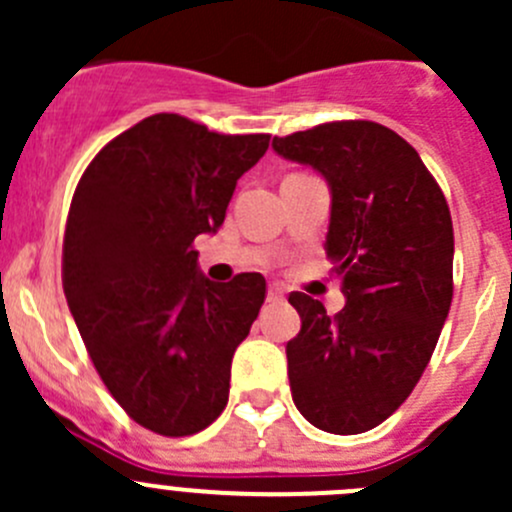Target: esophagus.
<instances>
[{
    "label": "esophagus",
    "mask_w": 512,
    "mask_h": 512,
    "mask_svg": "<svg viewBox=\"0 0 512 512\" xmlns=\"http://www.w3.org/2000/svg\"><path fill=\"white\" fill-rule=\"evenodd\" d=\"M285 299V292H282L280 285L267 287V302H282Z\"/></svg>",
    "instance_id": "esophagus-1"
}]
</instances>
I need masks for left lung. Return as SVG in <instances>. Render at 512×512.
Returning <instances> with one entry per match:
<instances>
[{
    "label": "left lung",
    "mask_w": 512,
    "mask_h": 512,
    "mask_svg": "<svg viewBox=\"0 0 512 512\" xmlns=\"http://www.w3.org/2000/svg\"><path fill=\"white\" fill-rule=\"evenodd\" d=\"M277 156L312 165L332 193L324 250L347 297L329 317L289 294L302 329L287 342L299 414L352 436L386 421L431 361L453 299V223L441 188L399 133L374 121H334L272 141Z\"/></svg>",
    "instance_id": "1"
}]
</instances>
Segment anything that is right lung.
Listing matches in <instances>:
<instances>
[{
    "instance_id": "obj_1",
    "label": "right lung",
    "mask_w": 512,
    "mask_h": 512,
    "mask_svg": "<svg viewBox=\"0 0 512 512\" xmlns=\"http://www.w3.org/2000/svg\"><path fill=\"white\" fill-rule=\"evenodd\" d=\"M270 146L156 113L98 151L64 232V294L98 376L136 423L193 436L227 406L237 344L265 277L227 285L198 270L195 237L225 220L235 185Z\"/></svg>"
}]
</instances>
